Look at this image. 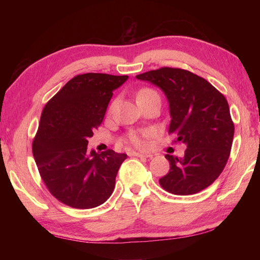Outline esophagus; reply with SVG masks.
Here are the masks:
<instances>
[{
    "mask_svg": "<svg viewBox=\"0 0 260 260\" xmlns=\"http://www.w3.org/2000/svg\"><path fill=\"white\" fill-rule=\"evenodd\" d=\"M132 156L134 157H141V158H150L151 155L150 153H141V152H132Z\"/></svg>",
    "mask_w": 260,
    "mask_h": 260,
    "instance_id": "1",
    "label": "esophagus"
}]
</instances>
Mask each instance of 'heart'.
Here are the masks:
<instances>
[{"label": "heart", "instance_id": "1", "mask_svg": "<svg viewBox=\"0 0 260 260\" xmlns=\"http://www.w3.org/2000/svg\"><path fill=\"white\" fill-rule=\"evenodd\" d=\"M151 94H156V91H153L152 89H149V88H143V89H141L139 91L136 99L143 98V96L151 95ZM129 142L138 148H144L147 146L146 134H132L129 136Z\"/></svg>", "mask_w": 260, "mask_h": 260}]
</instances>
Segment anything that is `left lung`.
Here are the masks:
<instances>
[{"instance_id": "1", "label": "left lung", "mask_w": 260, "mask_h": 260, "mask_svg": "<svg viewBox=\"0 0 260 260\" xmlns=\"http://www.w3.org/2000/svg\"><path fill=\"white\" fill-rule=\"evenodd\" d=\"M136 78L164 91L170 104L169 133L187 146L182 158L165 155L170 171L159 179L160 186L174 195L203 190L221 174L231 155L234 122L225 96L182 69L161 68Z\"/></svg>"}]
</instances>
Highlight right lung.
I'll use <instances>...</instances> for the list:
<instances>
[{"instance_id": "add662e5", "label": "right lung", "mask_w": 260, "mask_h": 260, "mask_svg": "<svg viewBox=\"0 0 260 260\" xmlns=\"http://www.w3.org/2000/svg\"><path fill=\"white\" fill-rule=\"evenodd\" d=\"M128 76L85 73L72 78L48 102L33 140V156L48 190L74 209L103 204L114 189L126 153L88 151L113 90Z\"/></svg>"}]
</instances>
